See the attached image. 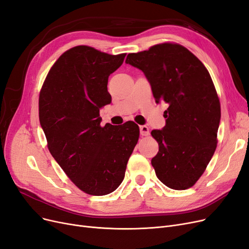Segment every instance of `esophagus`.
<instances>
[{
	"mask_svg": "<svg viewBox=\"0 0 249 249\" xmlns=\"http://www.w3.org/2000/svg\"><path fill=\"white\" fill-rule=\"evenodd\" d=\"M140 131H141V135H142V136H148V135L150 134L149 127L145 126V125L140 126Z\"/></svg>",
	"mask_w": 249,
	"mask_h": 249,
	"instance_id": "esophagus-1",
	"label": "esophagus"
}]
</instances>
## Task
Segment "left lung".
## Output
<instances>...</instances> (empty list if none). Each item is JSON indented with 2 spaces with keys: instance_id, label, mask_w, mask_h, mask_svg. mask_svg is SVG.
<instances>
[{
  "instance_id": "8db88e82",
  "label": "left lung",
  "mask_w": 249,
  "mask_h": 249,
  "mask_svg": "<svg viewBox=\"0 0 249 249\" xmlns=\"http://www.w3.org/2000/svg\"><path fill=\"white\" fill-rule=\"evenodd\" d=\"M150 82L156 103L164 101L166 124L153 130L159 152L156 176L173 190L193 187L205 171L217 143L220 104L207 69L178 44L163 43L127 55Z\"/></svg>"
}]
</instances>
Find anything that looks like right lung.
<instances>
[{
  "instance_id": "1",
  "label": "right lung",
  "mask_w": 249,
  "mask_h": 249,
  "mask_svg": "<svg viewBox=\"0 0 249 249\" xmlns=\"http://www.w3.org/2000/svg\"><path fill=\"white\" fill-rule=\"evenodd\" d=\"M125 56L76 46L53 64L40 92L39 118L48 149L69 178L89 195H107L121 185L140 137L131 121L100 126L99 109L112 101L108 76Z\"/></svg>"
}]
</instances>
